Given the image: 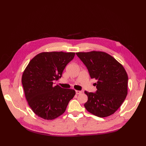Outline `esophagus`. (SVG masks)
Masks as SVG:
<instances>
[{
    "instance_id": "esophagus-1",
    "label": "esophagus",
    "mask_w": 146,
    "mask_h": 146,
    "mask_svg": "<svg viewBox=\"0 0 146 146\" xmlns=\"http://www.w3.org/2000/svg\"><path fill=\"white\" fill-rule=\"evenodd\" d=\"M81 93H82V91H78V90H76V94L77 95H78V94H81Z\"/></svg>"
}]
</instances>
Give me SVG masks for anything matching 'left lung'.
<instances>
[{
    "label": "left lung",
    "mask_w": 146,
    "mask_h": 146,
    "mask_svg": "<svg viewBox=\"0 0 146 146\" xmlns=\"http://www.w3.org/2000/svg\"><path fill=\"white\" fill-rule=\"evenodd\" d=\"M87 67L95 83V92L85 91L88 100L84 104L91 114L106 117L114 114L121 106L128 94L127 73L121 64L109 54L101 51L77 52Z\"/></svg>",
    "instance_id": "1"
}]
</instances>
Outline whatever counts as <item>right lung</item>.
I'll return each mask as SVG.
<instances>
[{"instance_id":"right-lung-1","label":"right lung","mask_w":146,"mask_h":146,"mask_svg":"<svg viewBox=\"0 0 146 146\" xmlns=\"http://www.w3.org/2000/svg\"><path fill=\"white\" fill-rule=\"evenodd\" d=\"M74 52H46L36 55L29 62L22 76V84L28 105L44 119H54L63 114L74 90L53 86V81L62 77Z\"/></svg>"}]
</instances>
